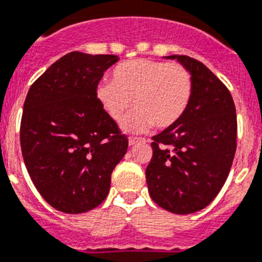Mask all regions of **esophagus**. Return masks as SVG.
Wrapping results in <instances>:
<instances>
[{"label":"esophagus","instance_id":"34e87169","mask_svg":"<svg viewBox=\"0 0 262 262\" xmlns=\"http://www.w3.org/2000/svg\"><path fill=\"white\" fill-rule=\"evenodd\" d=\"M138 142H146V140H145V138H141V137H130V138H129V145H130V146L138 144Z\"/></svg>","mask_w":262,"mask_h":262}]
</instances>
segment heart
<instances>
[{
	"instance_id": "obj_1",
	"label": "heart",
	"mask_w": 262,
	"mask_h": 262,
	"mask_svg": "<svg viewBox=\"0 0 262 262\" xmlns=\"http://www.w3.org/2000/svg\"><path fill=\"white\" fill-rule=\"evenodd\" d=\"M194 95V79L185 66L153 59H133L116 66L111 81L96 87V99L113 121L125 129L145 132L151 126L167 129L187 112Z\"/></svg>"
}]
</instances>
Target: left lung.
I'll list each match as a JSON object with an SVG mask.
<instances>
[{"mask_svg":"<svg viewBox=\"0 0 262 262\" xmlns=\"http://www.w3.org/2000/svg\"><path fill=\"white\" fill-rule=\"evenodd\" d=\"M177 59L194 79V95L178 122L151 137L146 167L151 199L178 215L203 210L228 178L237 145L236 108L228 88L202 62Z\"/></svg>","mask_w":262,"mask_h":262,"instance_id":"obj_1","label":"left lung"}]
</instances>
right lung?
Wrapping results in <instances>:
<instances>
[{"instance_id":"obj_1","label":"right lung","mask_w":262,"mask_h":262,"mask_svg":"<svg viewBox=\"0 0 262 262\" xmlns=\"http://www.w3.org/2000/svg\"><path fill=\"white\" fill-rule=\"evenodd\" d=\"M116 55L72 51L33 83L24 104L21 149L36 190L55 210L83 213L103 203L128 137L96 99Z\"/></svg>"}]
</instances>
